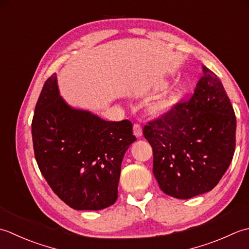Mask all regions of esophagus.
Masks as SVG:
<instances>
[{"label": "esophagus", "instance_id": "1", "mask_svg": "<svg viewBox=\"0 0 249 249\" xmlns=\"http://www.w3.org/2000/svg\"><path fill=\"white\" fill-rule=\"evenodd\" d=\"M133 133H134L135 136H138V138L142 135V126H141V124H133Z\"/></svg>", "mask_w": 249, "mask_h": 249}]
</instances>
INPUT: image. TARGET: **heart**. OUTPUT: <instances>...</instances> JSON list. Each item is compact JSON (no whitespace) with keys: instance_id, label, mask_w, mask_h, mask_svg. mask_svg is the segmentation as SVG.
<instances>
[{"instance_id":"b5f03b06","label":"heart","mask_w":249,"mask_h":249,"mask_svg":"<svg viewBox=\"0 0 249 249\" xmlns=\"http://www.w3.org/2000/svg\"><path fill=\"white\" fill-rule=\"evenodd\" d=\"M165 105H166V104H165Z\"/></svg>"}]
</instances>
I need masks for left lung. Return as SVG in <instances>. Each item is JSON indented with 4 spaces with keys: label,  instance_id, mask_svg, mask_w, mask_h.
Segmentation results:
<instances>
[{
    "label": "left lung",
    "instance_id": "1",
    "mask_svg": "<svg viewBox=\"0 0 249 249\" xmlns=\"http://www.w3.org/2000/svg\"><path fill=\"white\" fill-rule=\"evenodd\" d=\"M188 101H180L144 125L153 147V172L160 189L176 199L211 191L235 150L236 118L219 78L203 65Z\"/></svg>",
    "mask_w": 249,
    "mask_h": 249
}]
</instances>
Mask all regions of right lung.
I'll list each match as a JSON object with an SVG mask.
<instances>
[{
  "label": "right lung",
  "mask_w": 249,
  "mask_h": 249,
  "mask_svg": "<svg viewBox=\"0 0 249 249\" xmlns=\"http://www.w3.org/2000/svg\"><path fill=\"white\" fill-rule=\"evenodd\" d=\"M32 138L40 173L65 204L99 211L117 200L121 161L136 141L131 121H105L70 107L53 74L35 106Z\"/></svg>",
  "instance_id": "right-lung-1"
}]
</instances>
